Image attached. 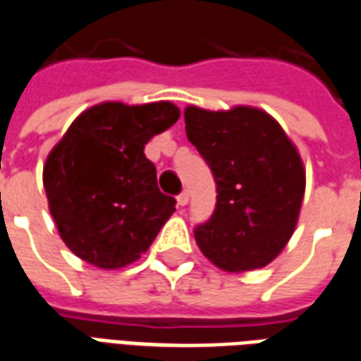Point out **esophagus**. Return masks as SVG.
I'll list each match as a JSON object with an SVG mask.
<instances>
[{
	"instance_id": "1",
	"label": "esophagus",
	"mask_w": 361,
	"mask_h": 361,
	"mask_svg": "<svg viewBox=\"0 0 361 361\" xmlns=\"http://www.w3.org/2000/svg\"><path fill=\"white\" fill-rule=\"evenodd\" d=\"M188 202H189V191L185 189V191H181V193L178 195V204H180V207H185Z\"/></svg>"
}]
</instances>
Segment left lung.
<instances>
[{
  "label": "left lung",
  "mask_w": 361,
  "mask_h": 361,
  "mask_svg": "<svg viewBox=\"0 0 361 361\" xmlns=\"http://www.w3.org/2000/svg\"><path fill=\"white\" fill-rule=\"evenodd\" d=\"M188 140L216 181V208L195 228L201 252L226 271L268 266L295 231L306 173L283 128L252 106L185 109Z\"/></svg>",
  "instance_id": "obj_1"
}]
</instances>
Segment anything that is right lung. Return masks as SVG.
<instances>
[{"mask_svg":"<svg viewBox=\"0 0 361 361\" xmlns=\"http://www.w3.org/2000/svg\"><path fill=\"white\" fill-rule=\"evenodd\" d=\"M170 101L101 103L74 120L44 166V188L59 235L74 255L97 268L135 262L176 210L157 185L143 149L176 124Z\"/></svg>","mask_w":361,"mask_h":361,"instance_id":"1","label":"right lung"}]
</instances>
